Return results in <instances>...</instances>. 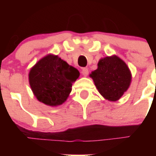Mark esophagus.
<instances>
[{
	"label": "esophagus",
	"instance_id": "obj_1",
	"mask_svg": "<svg viewBox=\"0 0 156 156\" xmlns=\"http://www.w3.org/2000/svg\"><path fill=\"white\" fill-rule=\"evenodd\" d=\"M81 73L83 74V76H87L88 75V73H89V70L87 68H83L82 71H81Z\"/></svg>",
	"mask_w": 156,
	"mask_h": 156
}]
</instances>
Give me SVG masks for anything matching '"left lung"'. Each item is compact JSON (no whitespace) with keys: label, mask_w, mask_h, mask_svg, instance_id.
Listing matches in <instances>:
<instances>
[{"label":"left lung","mask_w":156,"mask_h":156,"mask_svg":"<svg viewBox=\"0 0 156 156\" xmlns=\"http://www.w3.org/2000/svg\"><path fill=\"white\" fill-rule=\"evenodd\" d=\"M99 93L106 100L115 101L127 90L131 73L126 63L116 55L100 59L98 69L90 74Z\"/></svg>","instance_id":"8db88e82"}]
</instances>
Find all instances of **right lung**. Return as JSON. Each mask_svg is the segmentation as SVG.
I'll return each mask as SVG.
<instances>
[{
  "mask_svg": "<svg viewBox=\"0 0 156 156\" xmlns=\"http://www.w3.org/2000/svg\"><path fill=\"white\" fill-rule=\"evenodd\" d=\"M80 72L61 58L48 55L37 62L29 73L30 87L37 100L50 106L64 103Z\"/></svg>",
  "mask_w": 156,
  "mask_h": 156,
  "instance_id": "add662e5",
  "label": "right lung"
}]
</instances>
